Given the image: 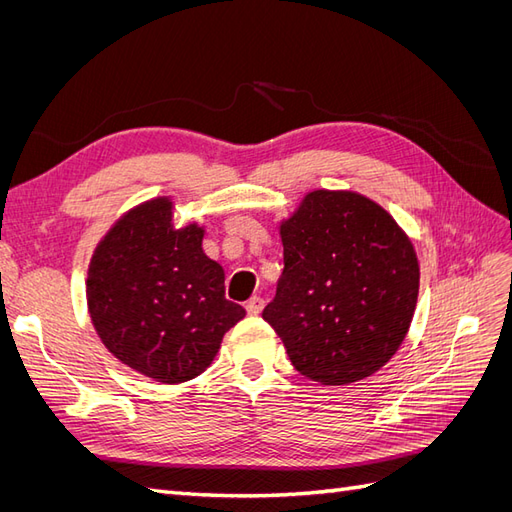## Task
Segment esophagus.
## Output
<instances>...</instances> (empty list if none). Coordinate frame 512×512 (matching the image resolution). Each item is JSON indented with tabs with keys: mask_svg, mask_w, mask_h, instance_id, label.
Instances as JSON below:
<instances>
[{
	"mask_svg": "<svg viewBox=\"0 0 512 512\" xmlns=\"http://www.w3.org/2000/svg\"><path fill=\"white\" fill-rule=\"evenodd\" d=\"M245 309H247V314H250V316H258L262 309H265V301H262L260 297H252L250 301L245 303Z\"/></svg>",
	"mask_w": 512,
	"mask_h": 512,
	"instance_id": "1",
	"label": "esophagus"
}]
</instances>
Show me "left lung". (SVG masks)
Here are the masks:
<instances>
[{
    "instance_id": "left-lung-1",
    "label": "left lung",
    "mask_w": 512,
    "mask_h": 512,
    "mask_svg": "<svg viewBox=\"0 0 512 512\" xmlns=\"http://www.w3.org/2000/svg\"><path fill=\"white\" fill-rule=\"evenodd\" d=\"M284 273L265 318L305 378L376 374L410 331L421 267L393 215L352 190H312L280 222Z\"/></svg>"
}]
</instances>
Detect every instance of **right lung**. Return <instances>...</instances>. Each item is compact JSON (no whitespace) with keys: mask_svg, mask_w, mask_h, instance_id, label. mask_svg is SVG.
Listing matches in <instances>:
<instances>
[{"mask_svg":"<svg viewBox=\"0 0 512 512\" xmlns=\"http://www.w3.org/2000/svg\"><path fill=\"white\" fill-rule=\"evenodd\" d=\"M173 196L132 207L89 260L87 309L106 350L160 384L213 363L245 309L226 299L224 269L203 250L205 226L175 228Z\"/></svg>","mask_w":512,"mask_h":512,"instance_id":"1","label":"right lung"}]
</instances>
